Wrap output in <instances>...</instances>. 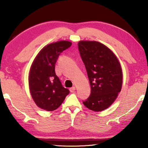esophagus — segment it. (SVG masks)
Listing matches in <instances>:
<instances>
[{
    "mask_svg": "<svg viewBox=\"0 0 148 148\" xmlns=\"http://www.w3.org/2000/svg\"><path fill=\"white\" fill-rule=\"evenodd\" d=\"M75 90H76V87H72L71 88H70V91L71 92H74L75 91Z\"/></svg>",
    "mask_w": 148,
    "mask_h": 148,
    "instance_id": "obj_1",
    "label": "esophagus"
}]
</instances>
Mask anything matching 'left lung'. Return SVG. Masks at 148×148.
Returning <instances> with one entry per match:
<instances>
[{
  "label": "left lung",
  "instance_id": "left-lung-1",
  "mask_svg": "<svg viewBox=\"0 0 148 148\" xmlns=\"http://www.w3.org/2000/svg\"><path fill=\"white\" fill-rule=\"evenodd\" d=\"M77 46L91 89L83 103L92 111H102L113 103L121 91V65L113 52L99 42L82 40Z\"/></svg>",
  "mask_w": 148,
  "mask_h": 148
}]
</instances>
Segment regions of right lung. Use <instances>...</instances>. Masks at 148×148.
Here are the masks:
<instances>
[{
	"instance_id": "1",
	"label": "right lung",
	"mask_w": 148,
	"mask_h": 148,
	"mask_svg": "<svg viewBox=\"0 0 148 148\" xmlns=\"http://www.w3.org/2000/svg\"><path fill=\"white\" fill-rule=\"evenodd\" d=\"M69 41H59L41 49L32 62L29 76L31 96L40 108L53 111L61 106L69 90L62 86L55 72L59 55L71 46Z\"/></svg>"
}]
</instances>
